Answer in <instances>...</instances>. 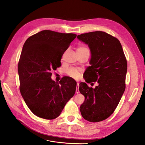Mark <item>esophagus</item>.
Listing matches in <instances>:
<instances>
[{
  "mask_svg": "<svg viewBox=\"0 0 145 145\" xmlns=\"http://www.w3.org/2000/svg\"><path fill=\"white\" fill-rule=\"evenodd\" d=\"M78 88H79V83H77V86H76V93L77 94L79 93V89H78Z\"/></svg>",
  "mask_w": 145,
  "mask_h": 145,
  "instance_id": "1",
  "label": "esophagus"
}]
</instances>
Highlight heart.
<instances>
[{"instance_id": "b5f03b06", "label": "heart", "mask_w": 145, "mask_h": 145, "mask_svg": "<svg viewBox=\"0 0 145 145\" xmlns=\"http://www.w3.org/2000/svg\"><path fill=\"white\" fill-rule=\"evenodd\" d=\"M88 51V50L85 46H78L77 48L76 51L77 52H82V51ZM81 71L79 69H77L76 68H70L67 71V73L68 76L74 78H78L80 76Z\"/></svg>"}]
</instances>
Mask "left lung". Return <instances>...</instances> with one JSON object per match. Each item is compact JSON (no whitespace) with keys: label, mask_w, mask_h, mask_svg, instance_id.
Instances as JSON below:
<instances>
[{"label":"left lung","mask_w":145,"mask_h":145,"mask_svg":"<svg viewBox=\"0 0 145 145\" xmlns=\"http://www.w3.org/2000/svg\"><path fill=\"white\" fill-rule=\"evenodd\" d=\"M77 37L88 45L91 52L85 82L98 83L95 88L85 82L79 84L80 93L85 96L80 111L86 120L99 122L112 114L124 93L126 59L120 41L106 33L90 32Z\"/></svg>","instance_id":"left-lung-1"}]
</instances>
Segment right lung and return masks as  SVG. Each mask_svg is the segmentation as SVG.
I'll use <instances>...</instances> for the list:
<instances>
[{"label": "right lung", "mask_w": 145, "mask_h": 145, "mask_svg": "<svg viewBox=\"0 0 145 145\" xmlns=\"http://www.w3.org/2000/svg\"><path fill=\"white\" fill-rule=\"evenodd\" d=\"M75 34L43 30L25 41L18 63L20 91L31 112L37 117L54 119L73 97L77 83L65 77L59 83L51 78L52 70L61 66V58Z\"/></svg>", "instance_id": "add662e5"}]
</instances>
